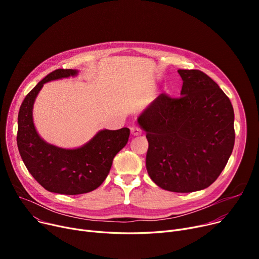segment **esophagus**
<instances>
[{
	"instance_id": "esophagus-1",
	"label": "esophagus",
	"mask_w": 259,
	"mask_h": 259,
	"mask_svg": "<svg viewBox=\"0 0 259 259\" xmlns=\"http://www.w3.org/2000/svg\"><path fill=\"white\" fill-rule=\"evenodd\" d=\"M130 131H131V134L133 135V137H139V135H141V133H142L141 129L138 127H132L130 129Z\"/></svg>"
}]
</instances>
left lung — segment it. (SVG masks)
Masks as SVG:
<instances>
[{
	"label": "left lung",
	"mask_w": 259,
	"mask_h": 259,
	"mask_svg": "<svg viewBox=\"0 0 259 259\" xmlns=\"http://www.w3.org/2000/svg\"><path fill=\"white\" fill-rule=\"evenodd\" d=\"M180 99L161 93L138 117L149 143L146 168L171 192L208 188L225 169L235 142L234 110L225 92L206 73L178 70Z\"/></svg>",
	"instance_id": "1"
}]
</instances>
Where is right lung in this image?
<instances>
[{
	"label": "right lung",
	"instance_id": "1",
	"mask_svg": "<svg viewBox=\"0 0 259 259\" xmlns=\"http://www.w3.org/2000/svg\"><path fill=\"white\" fill-rule=\"evenodd\" d=\"M76 69H58L38 81L26 95L18 115V148L26 168L47 191L76 195L97 189L107 178L114 156L128 143L130 130L103 129L83 146L66 149L39 137L33 122V105L44 84L74 77Z\"/></svg>",
	"mask_w": 259,
	"mask_h": 259
}]
</instances>
